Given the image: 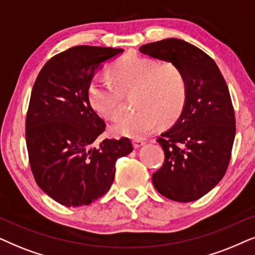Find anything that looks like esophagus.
Returning a JSON list of instances; mask_svg holds the SVG:
<instances>
[{"label": "esophagus", "mask_w": 255, "mask_h": 255, "mask_svg": "<svg viewBox=\"0 0 255 255\" xmlns=\"http://www.w3.org/2000/svg\"><path fill=\"white\" fill-rule=\"evenodd\" d=\"M145 142L143 140H134L133 141V145L134 148H140L142 147V145H144Z\"/></svg>", "instance_id": "34e87169"}]
</instances>
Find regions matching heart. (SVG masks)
<instances>
[{
	"label": "heart",
	"mask_w": 255,
	"mask_h": 255,
	"mask_svg": "<svg viewBox=\"0 0 255 255\" xmlns=\"http://www.w3.org/2000/svg\"><path fill=\"white\" fill-rule=\"evenodd\" d=\"M112 80L94 78L88 96L94 110L107 120L121 114V92L135 91L133 106L136 111L120 118L114 133L143 137L151 133L158 121L167 125L178 117L186 99V85L178 67L138 56H126L111 67Z\"/></svg>",
	"instance_id": "b5f03b06"
}]
</instances>
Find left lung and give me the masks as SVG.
I'll list each match as a JSON object with an SVG mask.
<instances>
[{"mask_svg": "<svg viewBox=\"0 0 255 255\" xmlns=\"http://www.w3.org/2000/svg\"><path fill=\"white\" fill-rule=\"evenodd\" d=\"M138 51L174 64L186 85L181 115L157 140L164 163L152 174V184L171 201H197L222 181L229 167L236 136L229 88L215 60L185 40L167 38Z\"/></svg>", "mask_w": 255, "mask_h": 255, "instance_id": "obj_1", "label": "left lung"}]
</instances>
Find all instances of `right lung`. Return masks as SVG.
<instances>
[{"instance_id":"add662e5","label":"right lung","mask_w":255,"mask_h":255,"mask_svg":"<svg viewBox=\"0 0 255 255\" xmlns=\"http://www.w3.org/2000/svg\"><path fill=\"white\" fill-rule=\"evenodd\" d=\"M122 49L79 45L51 58L37 77L25 121L35 181L65 206L88 205L111 189L118 158L133 151L128 137L97 140L106 125L88 90L103 64Z\"/></svg>"}]
</instances>
